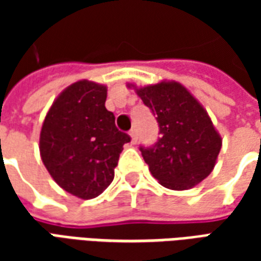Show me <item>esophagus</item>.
I'll return each instance as SVG.
<instances>
[{"mask_svg":"<svg viewBox=\"0 0 261 261\" xmlns=\"http://www.w3.org/2000/svg\"><path fill=\"white\" fill-rule=\"evenodd\" d=\"M130 137H131V142H133V144H136L137 142V130L136 128H133V130L130 131Z\"/></svg>","mask_w":261,"mask_h":261,"instance_id":"esophagus-1","label":"esophagus"}]
</instances>
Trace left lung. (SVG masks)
Returning <instances> with one entry per match:
<instances>
[{"label": "left lung", "mask_w": 261, "mask_h": 261, "mask_svg": "<svg viewBox=\"0 0 261 261\" xmlns=\"http://www.w3.org/2000/svg\"><path fill=\"white\" fill-rule=\"evenodd\" d=\"M131 86L159 124L156 144L140 148L149 172L170 190H187L201 183L213 172L222 147L207 110L176 81Z\"/></svg>", "instance_id": "obj_1"}]
</instances>
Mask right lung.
I'll list each match as a JSON object with an SVG mask.
<instances>
[{"mask_svg":"<svg viewBox=\"0 0 261 261\" xmlns=\"http://www.w3.org/2000/svg\"><path fill=\"white\" fill-rule=\"evenodd\" d=\"M108 88L82 80L56 97L43 121L39 149L46 169L63 190L82 200L102 194L113 181L123 145L105 102Z\"/></svg>","mask_w":261,"mask_h":261,"instance_id":"right-lung-1","label":"right lung"}]
</instances>
